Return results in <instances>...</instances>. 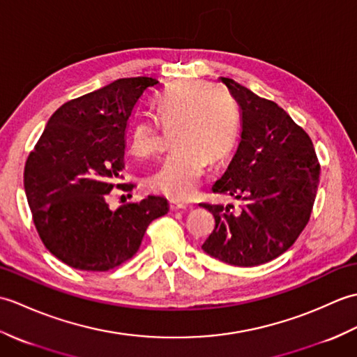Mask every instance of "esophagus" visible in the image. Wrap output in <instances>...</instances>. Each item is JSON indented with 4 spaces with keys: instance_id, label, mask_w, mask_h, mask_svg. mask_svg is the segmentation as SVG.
<instances>
[{
    "instance_id": "1",
    "label": "esophagus",
    "mask_w": 357,
    "mask_h": 357,
    "mask_svg": "<svg viewBox=\"0 0 357 357\" xmlns=\"http://www.w3.org/2000/svg\"><path fill=\"white\" fill-rule=\"evenodd\" d=\"M170 208H172L173 211L185 210V208H188V204H185V202H178V201H172V202H170Z\"/></svg>"
}]
</instances>
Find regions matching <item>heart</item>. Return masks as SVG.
Returning <instances> with one entry per match:
<instances>
[{"label":"heart","instance_id":"obj_1","mask_svg":"<svg viewBox=\"0 0 357 357\" xmlns=\"http://www.w3.org/2000/svg\"><path fill=\"white\" fill-rule=\"evenodd\" d=\"M199 81H183L162 95L156 118L165 130L176 127L173 146L178 149L150 174L149 185L174 201L195 193L208 159L219 162L229 155L238 133V109L231 96ZM159 149V127L151 119L138 121L128 138V150L149 158Z\"/></svg>","mask_w":357,"mask_h":357}]
</instances>
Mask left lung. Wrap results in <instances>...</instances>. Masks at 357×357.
Wrapping results in <instances>:
<instances>
[{
  "label": "left lung",
  "mask_w": 357,
  "mask_h": 357,
  "mask_svg": "<svg viewBox=\"0 0 357 357\" xmlns=\"http://www.w3.org/2000/svg\"><path fill=\"white\" fill-rule=\"evenodd\" d=\"M241 107V141L213 193L241 201L201 207L215 216V230L202 244L207 255L238 267L273 261L290 248L308 224L321 165L313 142L276 102L221 78Z\"/></svg>",
  "instance_id": "1"
}]
</instances>
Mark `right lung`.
<instances>
[{
	"label": "right lung",
	"instance_id": "add662e5",
	"mask_svg": "<svg viewBox=\"0 0 357 357\" xmlns=\"http://www.w3.org/2000/svg\"><path fill=\"white\" fill-rule=\"evenodd\" d=\"M158 86L121 78L63 104L50 116L24 167V190L43 244L72 268L107 271L138 252L149 224L169 211L149 196L116 210L107 204L124 169L128 119Z\"/></svg>",
	"mask_w": 357,
	"mask_h": 357
}]
</instances>
